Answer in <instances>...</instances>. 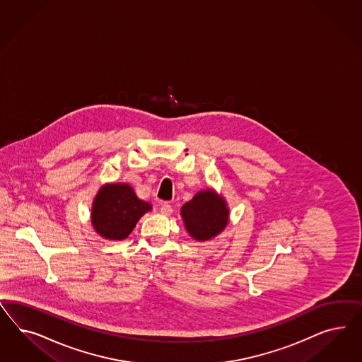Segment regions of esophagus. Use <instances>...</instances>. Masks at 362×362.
<instances>
[{
	"label": "esophagus",
	"mask_w": 362,
	"mask_h": 362,
	"mask_svg": "<svg viewBox=\"0 0 362 362\" xmlns=\"http://www.w3.org/2000/svg\"><path fill=\"white\" fill-rule=\"evenodd\" d=\"M160 212L165 215V216H170L173 214V207L168 204V203H163L160 206Z\"/></svg>",
	"instance_id": "esophagus-1"
}]
</instances>
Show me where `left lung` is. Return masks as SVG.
<instances>
[{"label": "left lung", "instance_id": "8db88e82", "mask_svg": "<svg viewBox=\"0 0 362 362\" xmlns=\"http://www.w3.org/2000/svg\"><path fill=\"white\" fill-rule=\"evenodd\" d=\"M185 227L197 241H207L218 236L228 224L230 209L224 197L214 189L199 191L180 209Z\"/></svg>", "mask_w": 362, "mask_h": 362}]
</instances>
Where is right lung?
I'll use <instances>...</instances> for the list:
<instances>
[{
  "label": "right lung",
  "instance_id": "right-lung-1",
  "mask_svg": "<svg viewBox=\"0 0 362 362\" xmlns=\"http://www.w3.org/2000/svg\"><path fill=\"white\" fill-rule=\"evenodd\" d=\"M151 204L135 195L126 183H110L100 187L91 207V223L99 235L109 240L126 239L138 220Z\"/></svg>",
  "mask_w": 362,
  "mask_h": 362
}]
</instances>
